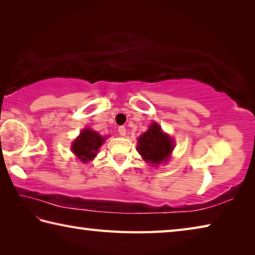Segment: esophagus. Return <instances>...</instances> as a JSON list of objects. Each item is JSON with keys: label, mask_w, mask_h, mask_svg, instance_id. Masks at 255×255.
Listing matches in <instances>:
<instances>
[{"label": "esophagus", "mask_w": 255, "mask_h": 255, "mask_svg": "<svg viewBox=\"0 0 255 255\" xmlns=\"http://www.w3.org/2000/svg\"><path fill=\"white\" fill-rule=\"evenodd\" d=\"M118 132H119V135L125 136V135H126V128H125L124 126H119L118 127Z\"/></svg>", "instance_id": "1"}]
</instances>
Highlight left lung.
I'll list each match as a JSON object with an SVG mask.
<instances>
[{
    "instance_id": "obj_1",
    "label": "left lung",
    "mask_w": 255,
    "mask_h": 255,
    "mask_svg": "<svg viewBox=\"0 0 255 255\" xmlns=\"http://www.w3.org/2000/svg\"><path fill=\"white\" fill-rule=\"evenodd\" d=\"M137 149L145 161L159 164L170 156L173 150V140L162 131L156 123H154L147 131L138 138Z\"/></svg>"
}]
</instances>
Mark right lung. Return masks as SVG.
I'll return each mask as SVG.
<instances>
[{"label":"right lung","mask_w":255,"mask_h":255,"mask_svg":"<svg viewBox=\"0 0 255 255\" xmlns=\"http://www.w3.org/2000/svg\"><path fill=\"white\" fill-rule=\"evenodd\" d=\"M105 138H102L97 131L86 128L81 132L80 137L73 143L72 150L81 161L86 162L92 159L102 145Z\"/></svg>","instance_id":"1"}]
</instances>
